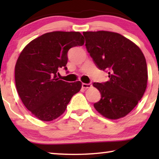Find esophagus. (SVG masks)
I'll use <instances>...</instances> for the list:
<instances>
[{
	"instance_id": "34e87169",
	"label": "esophagus",
	"mask_w": 159,
	"mask_h": 159,
	"mask_svg": "<svg viewBox=\"0 0 159 159\" xmlns=\"http://www.w3.org/2000/svg\"><path fill=\"white\" fill-rule=\"evenodd\" d=\"M82 87L84 89H87V88H90L91 87H92V84L90 83H82Z\"/></svg>"
}]
</instances>
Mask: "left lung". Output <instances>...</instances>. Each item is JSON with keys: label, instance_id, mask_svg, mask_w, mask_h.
<instances>
[{"label": "left lung", "instance_id": "8db88e82", "mask_svg": "<svg viewBox=\"0 0 159 159\" xmlns=\"http://www.w3.org/2000/svg\"><path fill=\"white\" fill-rule=\"evenodd\" d=\"M87 51L109 80L93 85L101 98L94 107L102 116L118 119L127 115L142 98L147 87L146 61L138 45L119 33L84 32Z\"/></svg>", "mask_w": 159, "mask_h": 159}]
</instances>
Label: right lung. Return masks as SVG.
Segmentation results:
<instances>
[{"mask_svg": "<svg viewBox=\"0 0 159 159\" xmlns=\"http://www.w3.org/2000/svg\"><path fill=\"white\" fill-rule=\"evenodd\" d=\"M84 43L79 32L56 31L32 40L21 52L15 66L16 90L25 107L40 120L59 117L81 89L80 81H63L57 74L59 68L67 70L69 50Z\"/></svg>", "mask_w": 159, "mask_h": 159, "instance_id": "right-lung-1", "label": "right lung"}]
</instances>
